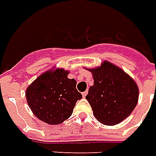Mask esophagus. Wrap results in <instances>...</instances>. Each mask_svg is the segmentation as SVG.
Returning <instances> with one entry per match:
<instances>
[{"label":"esophagus","instance_id":"1","mask_svg":"<svg viewBox=\"0 0 156 156\" xmlns=\"http://www.w3.org/2000/svg\"><path fill=\"white\" fill-rule=\"evenodd\" d=\"M87 91L83 92V93H82V96H83V98H85L86 96H87Z\"/></svg>","mask_w":156,"mask_h":156}]
</instances>
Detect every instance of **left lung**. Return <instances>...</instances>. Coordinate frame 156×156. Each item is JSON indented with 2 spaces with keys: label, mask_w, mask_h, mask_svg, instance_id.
Masks as SVG:
<instances>
[{
  "label": "left lung",
  "mask_w": 156,
  "mask_h": 156,
  "mask_svg": "<svg viewBox=\"0 0 156 156\" xmlns=\"http://www.w3.org/2000/svg\"><path fill=\"white\" fill-rule=\"evenodd\" d=\"M88 70L94 77V86L90 87L86 99L95 119L110 126L121 123L137 104L139 90L136 83L110 62H103L100 67Z\"/></svg>",
  "instance_id": "8db88e82"
}]
</instances>
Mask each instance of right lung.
Masks as SVG:
<instances>
[{"label": "right lung", "instance_id": "1", "mask_svg": "<svg viewBox=\"0 0 156 156\" xmlns=\"http://www.w3.org/2000/svg\"><path fill=\"white\" fill-rule=\"evenodd\" d=\"M63 69L43 73L26 91L28 105L38 119L49 124H59L73 113L77 100L82 98L76 89V80L69 79Z\"/></svg>", "mask_w": 156, "mask_h": 156}]
</instances>
